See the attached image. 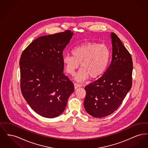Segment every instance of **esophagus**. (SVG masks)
Returning a JSON list of instances; mask_svg holds the SVG:
<instances>
[{"label":"esophagus","mask_w":148,"mask_h":148,"mask_svg":"<svg viewBox=\"0 0 148 148\" xmlns=\"http://www.w3.org/2000/svg\"><path fill=\"white\" fill-rule=\"evenodd\" d=\"M81 86H82V85L80 84H77V83H75V84H74V89H77V88H80V87H81Z\"/></svg>","instance_id":"1"}]
</instances>
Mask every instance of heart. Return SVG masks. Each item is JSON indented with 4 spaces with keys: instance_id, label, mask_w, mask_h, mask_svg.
Masks as SVG:
<instances>
[{
    "instance_id": "heart-1",
    "label": "heart",
    "mask_w": 148,
    "mask_h": 148,
    "mask_svg": "<svg viewBox=\"0 0 148 148\" xmlns=\"http://www.w3.org/2000/svg\"><path fill=\"white\" fill-rule=\"evenodd\" d=\"M72 56H63L65 70L74 75L80 64V70L75 77L77 82H83L89 77L96 79L106 72L109 63L111 51L108 45L98 42H88L74 47Z\"/></svg>"
}]
</instances>
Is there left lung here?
Here are the masks:
<instances>
[{
    "label": "left lung",
    "mask_w": 148,
    "mask_h": 148,
    "mask_svg": "<svg viewBox=\"0 0 148 148\" xmlns=\"http://www.w3.org/2000/svg\"><path fill=\"white\" fill-rule=\"evenodd\" d=\"M112 59L104 74L85 87L86 112L95 118L105 117L120 106L132 85L131 55L115 33L110 34Z\"/></svg>",
    "instance_id": "1"
}]
</instances>
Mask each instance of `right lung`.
Returning a JSON list of instances; mask_svg holds the SVG:
<instances>
[{
	"label": "right lung",
	"mask_w": 148,
	"mask_h": 148,
	"mask_svg": "<svg viewBox=\"0 0 148 148\" xmlns=\"http://www.w3.org/2000/svg\"><path fill=\"white\" fill-rule=\"evenodd\" d=\"M73 32L66 30L42 36L22 53L19 65L21 88L31 108L43 117L53 118L63 113L74 90L64 74L63 52Z\"/></svg>",
	"instance_id": "add662e5"
}]
</instances>
